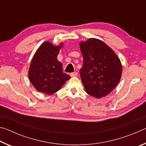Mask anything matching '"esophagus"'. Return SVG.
<instances>
[{
    "mask_svg": "<svg viewBox=\"0 0 146 146\" xmlns=\"http://www.w3.org/2000/svg\"><path fill=\"white\" fill-rule=\"evenodd\" d=\"M77 75H78V73L77 72H73V73H71L70 74V76H72V77H73V76H77Z\"/></svg>",
    "mask_w": 146,
    "mask_h": 146,
    "instance_id": "1",
    "label": "esophagus"
}]
</instances>
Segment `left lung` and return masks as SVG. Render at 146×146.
Wrapping results in <instances>:
<instances>
[{
  "label": "left lung",
  "mask_w": 146,
  "mask_h": 146,
  "mask_svg": "<svg viewBox=\"0 0 146 146\" xmlns=\"http://www.w3.org/2000/svg\"><path fill=\"white\" fill-rule=\"evenodd\" d=\"M80 48L84 59L80 75L86 92L97 98L106 97L122 76L119 58L110 46L95 38L80 42Z\"/></svg>",
  "instance_id": "left-lung-1"
}]
</instances>
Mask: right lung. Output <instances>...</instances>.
Wrapping results in <instances>:
<instances>
[{
  "mask_svg": "<svg viewBox=\"0 0 146 146\" xmlns=\"http://www.w3.org/2000/svg\"><path fill=\"white\" fill-rule=\"evenodd\" d=\"M63 42L58 46L46 41L34 54L28 71V77L38 92L51 95L60 90L70 76L64 73L62 64L57 59Z\"/></svg>",
  "mask_w": 146,
  "mask_h": 146,
  "instance_id": "1",
  "label": "right lung"
}]
</instances>
